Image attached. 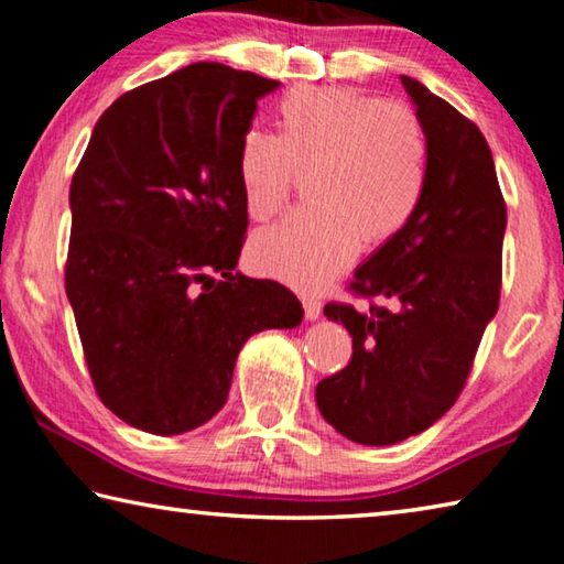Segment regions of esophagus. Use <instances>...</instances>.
Masks as SVG:
<instances>
[{
    "label": "esophagus",
    "instance_id": "esophagus-1",
    "mask_svg": "<svg viewBox=\"0 0 564 564\" xmlns=\"http://www.w3.org/2000/svg\"><path fill=\"white\" fill-rule=\"evenodd\" d=\"M301 303H303L305 318H308V321H316V318H321L323 305H321V301H318V299H313V295H301Z\"/></svg>",
    "mask_w": 564,
    "mask_h": 564
}]
</instances>
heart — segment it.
<instances>
[{
	"mask_svg": "<svg viewBox=\"0 0 564 564\" xmlns=\"http://www.w3.org/2000/svg\"><path fill=\"white\" fill-rule=\"evenodd\" d=\"M279 133L251 127L236 174L246 214L271 221L308 174L311 206L253 238L259 271L303 291L328 285L360 243L393 241L413 221L427 186V133L398 101L348 87H295L275 107Z\"/></svg>",
	"mask_w": 564,
	"mask_h": 564,
	"instance_id": "b5f03b06",
	"label": "heart"
}]
</instances>
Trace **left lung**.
Wrapping results in <instances>:
<instances>
[{
	"label": "left lung",
	"mask_w": 564,
	"mask_h": 564,
	"mask_svg": "<svg viewBox=\"0 0 564 564\" xmlns=\"http://www.w3.org/2000/svg\"><path fill=\"white\" fill-rule=\"evenodd\" d=\"M427 133V186L413 221L356 271L350 289L390 305L323 313L352 336L340 373L316 388L321 415L360 445H395L441 420L498 313L508 208L482 131L400 76Z\"/></svg>",
	"instance_id": "left-lung-1"
}]
</instances>
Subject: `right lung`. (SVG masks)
<instances>
[{"label": "right lung", "mask_w": 564, "mask_h": 564, "mask_svg": "<svg viewBox=\"0 0 564 564\" xmlns=\"http://www.w3.org/2000/svg\"><path fill=\"white\" fill-rule=\"evenodd\" d=\"M275 87L188 64L121 94L74 171L66 299L101 403L139 431L204 425L243 343L303 318L285 285L234 271L248 226L238 144Z\"/></svg>", "instance_id": "1"}]
</instances>
